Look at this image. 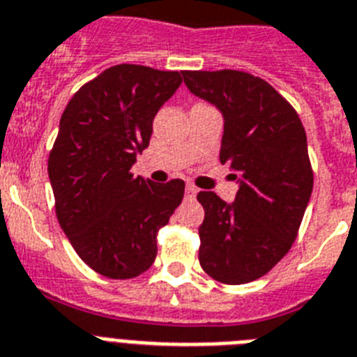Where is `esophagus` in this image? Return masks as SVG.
Returning a JSON list of instances; mask_svg holds the SVG:
<instances>
[{"instance_id": "obj_1", "label": "esophagus", "mask_w": 357, "mask_h": 357, "mask_svg": "<svg viewBox=\"0 0 357 357\" xmlns=\"http://www.w3.org/2000/svg\"><path fill=\"white\" fill-rule=\"evenodd\" d=\"M185 194H187V198H194V196L198 194V188L194 187V185L187 183V187H185Z\"/></svg>"}]
</instances>
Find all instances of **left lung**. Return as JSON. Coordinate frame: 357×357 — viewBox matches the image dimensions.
<instances>
[{
    "label": "left lung",
    "instance_id": "left-lung-1",
    "mask_svg": "<svg viewBox=\"0 0 357 357\" xmlns=\"http://www.w3.org/2000/svg\"><path fill=\"white\" fill-rule=\"evenodd\" d=\"M183 80L222 113L220 161L238 174L240 185L233 204L198 194L205 211L199 264L218 282H251L297 238L314 188L306 132L291 104L262 78L222 69L183 71Z\"/></svg>",
    "mask_w": 357,
    "mask_h": 357
}]
</instances>
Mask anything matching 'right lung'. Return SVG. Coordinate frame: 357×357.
Instances as JSON below:
<instances>
[{"instance_id":"right-lung-1","label":"right lung","mask_w":357,"mask_h":357,"mask_svg":"<svg viewBox=\"0 0 357 357\" xmlns=\"http://www.w3.org/2000/svg\"><path fill=\"white\" fill-rule=\"evenodd\" d=\"M181 75L113 66L84 84L60 119L47 165L56 218L78 257L108 279L152 266L158 231L183 199V179L158 185L130 172Z\"/></svg>"}]
</instances>
